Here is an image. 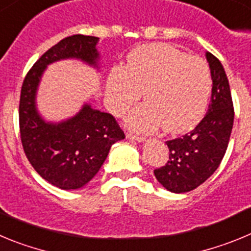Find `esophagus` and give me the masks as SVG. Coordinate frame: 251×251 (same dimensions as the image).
Listing matches in <instances>:
<instances>
[{"label": "esophagus", "mask_w": 251, "mask_h": 251, "mask_svg": "<svg viewBox=\"0 0 251 251\" xmlns=\"http://www.w3.org/2000/svg\"><path fill=\"white\" fill-rule=\"evenodd\" d=\"M127 138L130 139V141H136V142H145V137L136 136V134H132V133H127Z\"/></svg>", "instance_id": "esophagus-1"}]
</instances>
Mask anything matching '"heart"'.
<instances>
[{"mask_svg": "<svg viewBox=\"0 0 251 251\" xmlns=\"http://www.w3.org/2000/svg\"><path fill=\"white\" fill-rule=\"evenodd\" d=\"M143 90L145 104L127 117L139 132L161 126L166 133L192 129L205 115L212 90L207 64L167 44L142 45L128 55L127 66H115L106 80V101L121 115Z\"/></svg>", "mask_w": 251, "mask_h": 251, "instance_id": "obj_1", "label": "heart"}]
</instances>
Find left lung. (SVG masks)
<instances>
[{
    "label": "left lung",
    "instance_id": "8db88e82",
    "mask_svg": "<svg viewBox=\"0 0 251 251\" xmlns=\"http://www.w3.org/2000/svg\"><path fill=\"white\" fill-rule=\"evenodd\" d=\"M212 79L211 99L202 121L194 130L166 142L170 158L154 170L157 181L166 190L183 194L203 183L220 166L234 124L231 92L223 64L206 52Z\"/></svg>",
    "mask_w": 251,
    "mask_h": 251
}]
</instances>
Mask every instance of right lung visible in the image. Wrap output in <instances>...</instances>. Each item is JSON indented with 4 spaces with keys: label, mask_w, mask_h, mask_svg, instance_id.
<instances>
[{
    "label": "right lung",
    "mask_w": 251,
    "mask_h": 251,
    "mask_svg": "<svg viewBox=\"0 0 251 251\" xmlns=\"http://www.w3.org/2000/svg\"><path fill=\"white\" fill-rule=\"evenodd\" d=\"M99 37L73 35L49 49L31 68L20 97L22 147L37 174L61 190H76L98 174L115 142L126 138L114 117L89 101L69 118L46 121L37 108V92L49 65L77 60L100 70Z\"/></svg>",
    "instance_id": "add662e5"
}]
</instances>
